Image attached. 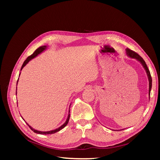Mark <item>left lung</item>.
I'll list each match as a JSON object with an SVG mask.
<instances>
[{
	"instance_id": "8db88e82",
	"label": "left lung",
	"mask_w": 160,
	"mask_h": 160,
	"mask_svg": "<svg viewBox=\"0 0 160 160\" xmlns=\"http://www.w3.org/2000/svg\"><path fill=\"white\" fill-rule=\"evenodd\" d=\"M126 52H127V55L130 57L131 58H133V59H136L138 61H139L142 64V65L143 66L144 69H146V72H147V75H148V79H149V97H150V91H151V89H152V76H151V74H150V72H149V70L148 69V67L146 63V62H145V61L143 59V58L139 56L137 52H135V51L131 50L129 49H128V48H127L126 49Z\"/></svg>"
}]
</instances>
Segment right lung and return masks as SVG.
<instances>
[{
    "instance_id": "obj_1",
    "label": "right lung",
    "mask_w": 160,
    "mask_h": 160,
    "mask_svg": "<svg viewBox=\"0 0 160 160\" xmlns=\"http://www.w3.org/2000/svg\"><path fill=\"white\" fill-rule=\"evenodd\" d=\"M46 49V46H42V47H38L37 49H36L35 51V52H34L31 55V56H28L27 58V59L24 61V62H23V64H22V67H21V70H22V68L24 67H25L28 62H29V61H31L32 59H33L34 57H35L36 56H37L38 54H40L41 52H42L43 51H44L45 49ZM17 83H18V80H17ZM16 94H17V91H16ZM69 112H70V110H69ZM69 118H70V114H69V115H68V118H67V121H66V122L63 124V125H62L60 127V128H59L58 129H55V130H52V131H49V132H39V131H37V130H36V129H34L33 128H32L28 124H27L28 126H29V128H30V129L32 130V131H33L35 133H39V134H42V135H47V134H52V133H56V132H59V131H60L61 129H62V128H64L66 125H67V123H68V122H69Z\"/></svg>"
}]
</instances>
